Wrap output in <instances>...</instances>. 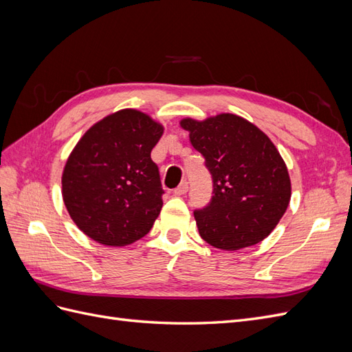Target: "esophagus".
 Instances as JSON below:
<instances>
[{"mask_svg":"<svg viewBox=\"0 0 352 352\" xmlns=\"http://www.w3.org/2000/svg\"><path fill=\"white\" fill-rule=\"evenodd\" d=\"M173 192H175V195H177V197L185 195V194L188 192V182H186V180H184V182L180 184V185L173 190Z\"/></svg>","mask_w":352,"mask_h":352,"instance_id":"esophagus-1","label":"esophagus"}]
</instances>
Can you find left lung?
Returning a JSON list of instances; mask_svg holds the SVG:
<instances>
[{"instance_id":"obj_1","label":"left lung","mask_w":352,"mask_h":352,"mask_svg":"<svg viewBox=\"0 0 352 352\" xmlns=\"http://www.w3.org/2000/svg\"><path fill=\"white\" fill-rule=\"evenodd\" d=\"M180 127L212 179L211 202L194 217L211 247L236 251L258 243L278 226L291 201V177L278 148L257 126L232 113L204 120L185 117Z\"/></svg>"}]
</instances>
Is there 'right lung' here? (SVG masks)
Segmentation results:
<instances>
[{
  "instance_id": "add662e5",
  "label": "right lung",
  "mask_w": 352,
  "mask_h": 352,
  "mask_svg": "<svg viewBox=\"0 0 352 352\" xmlns=\"http://www.w3.org/2000/svg\"><path fill=\"white\" fill-rule=\"evenodd\" d=\"M164 126L135 109L92 124L72 150L61 175L69 216L85 235L126 247L151 230L163 189L151 151Z\"/></svg>"
}]
</instances>
